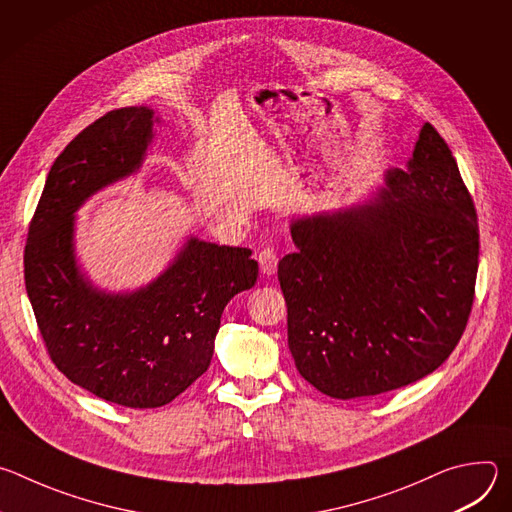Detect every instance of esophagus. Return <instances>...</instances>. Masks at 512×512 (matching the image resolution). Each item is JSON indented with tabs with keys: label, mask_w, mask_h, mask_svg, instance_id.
Instances as JSON below:
<instances>
[{
	"label": "esophagus",
	"mask_w": 512,
	"mask_h": 512,
	"mask_svg": "<svg viewBox=\"0 0 512 512\" xmlns=\"http://www.w3.org/2000/svg\"><path fill=\"white\" fill-rule=\"evenodd\" d=\"M257 261H259V267H261V273H263V275H273V273L277 271V261H279V257H277L275 249H271V247L261 249V251L257 253Z\"/></svg>",
	"instance_id": "34e87169"
}]
</instances>
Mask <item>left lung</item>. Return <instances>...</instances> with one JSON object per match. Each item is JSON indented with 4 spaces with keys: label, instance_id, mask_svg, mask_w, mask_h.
Instances as JSON below:
<instances>
[{
    "label": "left lung",
    "instance_id": "obj_1",
    "mask_svg": "<svg viewBox=\"0 0 512 512\" xmlns=\"http://www.w3.org/2000/svg\"><path fill=\"white\" fill-rule=\"evenodd\" d=\"M279 261L287 344L334 399L411 385L452 354L474 302L478 218L444 137L425 123L407 168L369 200L291 223Z\"/></svg>",
    "mask_w": 512,
    "mask_h": 512
}]
</instances>
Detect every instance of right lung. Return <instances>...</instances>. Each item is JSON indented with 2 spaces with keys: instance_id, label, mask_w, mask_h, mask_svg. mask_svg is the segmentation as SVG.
Here are the masks:
<instances>
[{
  "instance_id": "add662e5",
  "label": "right lung",
  "mask_w": 512,
  "mask_h": 512,
  "mask_svg": "<svg viewBox=\"0 0 512 512\" xmlns=\"http://www.w3.org/2000/svg\"><path fill=\"white\" fill-rule=\"evenodd\" d=\"M156 121L150 107H125L72 139L50 168L24 251L26 291L56 369L133 409L162 407L206 373L225 306L259 273L251 249L196 237L135 291L111 294L81 271L75 212L141 168Z\"/></svg>"
}]
</instances>
